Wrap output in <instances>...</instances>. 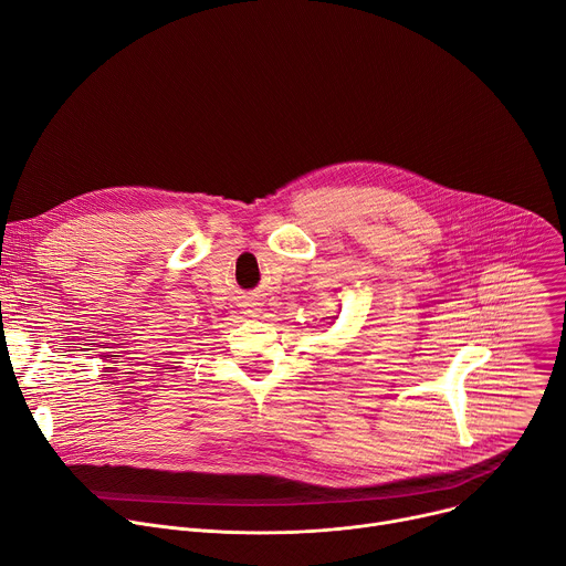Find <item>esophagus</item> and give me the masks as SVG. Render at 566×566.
I'll return each mask as SVG.
<instances>
[{"mask_svg":"<svg viewBox=\"0 0 566 566\" xmlns=\"http://www.w3.org/2000/svg\"><path fill=\"white\" fill-rule=\"evenodd\" d=\"M258 311H260L258 303H247V315H249V317H255Z\"/></svg>","mask_w":566,"mask_h":566,"instance_id":"1","label":"esophagus"}]
</instances>
